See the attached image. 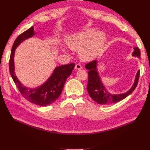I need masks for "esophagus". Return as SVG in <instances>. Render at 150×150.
I'll use <instances>...</instances> for the list:
<instances>
[{
	"label": "esophagus",
	"instance_id": "34e87169",
	"mask_svg": "<svg viewBox=\"0 0 150 150\" xmlns=\"http://www.w3.org/2000/svg\"><path fill=\"white\" fill-rule=\"evenodd\" d=\"M75 69L76 70H80L82 69V66H81V65L80 64H76L75 66Z\"/></svg>",
	"mask_w": 150,
	"mask_h": 150
}]
</instances>
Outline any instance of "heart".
Here are the masks:
<instances>
[{
    "label": "heart",
    "instance_id": "1",
    "mask_svg": "<svg viewBox=\"0 0 150 150\" xmlns=\"http://www.w3.org/2000/svg\"><path fill=\"white\" fill-rule=\"evenodd\" d=\"M106 39V35L103 32L91 29L72 35L66 44L72 51H79L83 60L89 61L101 53Z\"/></svg>",
    "mask_w": 150,
    "mask_h": 150
}]
</instances>
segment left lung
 Instances as JSON below:
<instances>
[{
    "mask_svg": "<svg viewBox=\"0 0 150 150\" xmlns=\"http://www.w3.org/2000/svg\"><path fill=\"white\" fill-rule=\"evenodd\" d=\"M133 49L134 51L132 53V56L140 59V51L139 48L135 47ZM98 61L96 60L88 63L85 66L86 69L89 70L88 83L87 86L88 92L90 97L97 103L106 105V104L119 102L129 95L137 86L139 77V70L137 71L133 84L128 91L122 94H111L108 91L102 83L98 70Z\"/></svg>",
    "mask_w": 150,
    "mask_h": 150,
    "instance_id": "1",
    "label": "left lung"
}]
</instances>
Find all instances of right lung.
<instances>
[{"mask_svg":"<svg viewBox=\"0 0 150 150\" xmlns=\"http://www.w3.org/2000/svg\"><path fill=\"white\" fill-rule=\"evenodd\" d=\"M35 35V33L34 29V26H32L28 30L18 36L16 39L13 44L11 54L9 71L13 81L22 96L32 103L39 106H46L55 102L59 97L66 81L71 74L75 64L74 63H72L67 65H62L55 67L51 76L46 82L38 87L30 88L22 84L18 79L15 73L14 55L16 49L25 40L33 37Z\"/></svg>","mask_w":150,"mask_h":150,"instance_id":"obj_1","label":"right lung"}]
</instances>
